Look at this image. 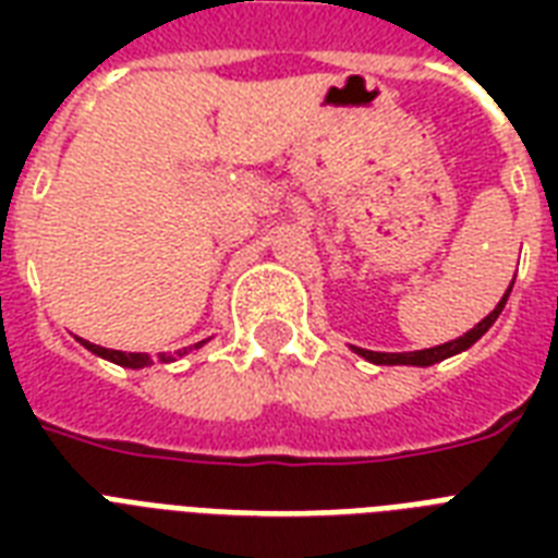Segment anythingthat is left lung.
Wrapping results in <instances>:
<instances>
[{
	"instance_id": "1",
	"label": "left lung",
	"mask_w": 558,
	"mask_h": 558,
	"mask_svg": "<svg viewBox=\"0 0 558 558\" xmlns=\"http://www.w3.org/2000/svg\"><path fill=\"white\" fill-rule=\"evenodd\" d=\"M512 283H515V278H512ZM512 283H510V289L504 292V298L498 301V306H495L493 313L486 315L484 322H477L472 330L463 332L460 339L446 341V344H437V348H428V350H414V353H376V350L353 348V344H350V350H353V353H359L362 359H367V362H373V365H411V367L437 365V362H442V359L458 356V353H463V350L472 348V344H475V341L481 339V336H484V332L489 330L495 322H498V315H501L504 304H507V298H510V292H512Z\"/></svg>"
}]
</instances>
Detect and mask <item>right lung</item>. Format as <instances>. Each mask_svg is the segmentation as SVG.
Wrapping results in <instances>:
<instances>
[{
    "label": "right lung",
    "mask_w": 558,
    "mask_h": 558,
    "mask_svg": "<svg viewBox=\"0 0 558 558\" xmlns=\"http://www.w3.org/2000/svg\"><path fill=\"white\" fill-rule=\"evenodd\" d=\"M205 341H210V339H202V341H196V344H193V348H182V350H177V353H161V362H177V359H182V356H187V353H191V350H199L202 344H205ZM81 344L86 350H92V353H95V356H100V359H107V362H112V365H121V367H133V371H138V367H150L153 365V359H150V353H124V350H109V348H100V344H92V341H83L81 339Z\"/></svg>",
    "instance_id": "add662e5"
}]
</instances>
